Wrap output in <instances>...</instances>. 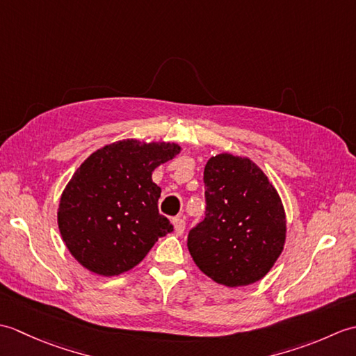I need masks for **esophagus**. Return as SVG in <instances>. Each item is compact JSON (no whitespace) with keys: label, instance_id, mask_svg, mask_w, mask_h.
I'll return each mask as SVG.
<instances>
[{"label":"esophagus","instance_id":"34e87169","mask_svg":"<svg viewBox=\"0 0 356 356\" xmlns=\"http://www.w3.org/2000/svg\"><path fill=\"white\" fill-rule=\"evenodd\" d=\"M172 225H174V231H176L177 236H182L185 231V220L182 217H174L172 218Z\"/></svg>","mask_w":356,"mask_h":356}]
</instances>
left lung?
I'll list each match as a JSON object with an SVG mask.
<instances>
[{
	"instance_id": "obj_1",
	"label": "left lung",
	"mask_w": 356,
	"mask_h": 356,
	"mask_svg": "<svg viewBox=\"0 0 356 356\" xmlns=\"http://www.w3.org/2000/svg\"><path fill=\"white\" fill-rule=\"evenodd\" d=\"M203 182L207 214L186 243L194 263L218 284L259 282L286 240V214L277 190L251 159L229 153L209 159Z\"/></svg>"
}]
</instances>
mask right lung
Returning a JSON list of instances; mask_svg holds the SVG:
<instances>
[{"mask_svg":"<svg viewBox=\"0 0 356 356\" xmlns=\"http://www.w3.org/2000/svg\"><path fill=\"white\" fill-rule=\"evenodd\" d=\"M180 153L177 143L124 139L88 156L63 191L58 226L86 269L113 277L139 264L172 225L159 214L151 176Z\"/></svg>","mask_w":356,"mask_h":356,"instance_id":"obj_1","label":"right lung"}]
</instances>
